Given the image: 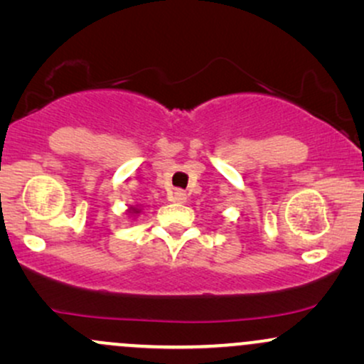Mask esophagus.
Returning <instances> with one entry per match:
<instances>
[{
	"mask_svg": "<svg viewBox=\"0 0 364 364\" xmlns=\"http://www.w3.org/2000/svg\"><path fill=\"white\" fill-rule=\"evenodd\" d=\"M171 200L176 203H185L186 202V193L181 190H174L173 195H171Z\"/></svg>",
	"mask_w": 364,
	"mask_h": 364,
	"instance_id": "esophagus-1",
	"label": "esophagus"
}]
</instances>
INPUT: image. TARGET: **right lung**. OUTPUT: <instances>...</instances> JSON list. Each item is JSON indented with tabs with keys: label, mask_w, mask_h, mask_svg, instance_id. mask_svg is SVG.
<instances>
[{
	"label": "right lung",
	"mask_w": 364,
	"mask_h": 364,
	"mask_svg": "<svg viewBox=\"0 0 364 364\" xmlns=\"http://www.w3.org/2000/svg\"><path fill=\"white\" fill-rule=\"evenodd\" d=\"M140 212V208H136V207H129V214H139Z\"/></svg>",
	"instance_id": "add662e5"
}]
</instances>
